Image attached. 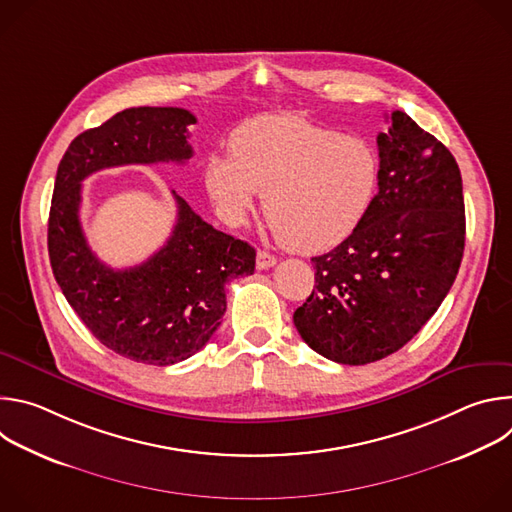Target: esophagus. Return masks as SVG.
Listing matches in <instances>:
<instances>
[{"label":"esophagus","instance_id":"34e87169","mask_svg":"<svg viewBox=\"0 0 512 512\" xmlns=\"http://www.w3.org/2000/svg\"><path fill=\"white\" fill-rule=\"evenodd\" d=\"M277 263V259L267 251H257V269H269Z\"/></svg>","mask_w":512,"mask_h":512}]
</instances>
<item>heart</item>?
Masks as SVG:
<instances>
[{"mask_svg": "<svg viewBox=\"0 0 512 512\" xmlns=\"http://www.w3.org/2000/svg\"><path fill=\"white\" fill-rule=\"evenodd\" d=\"M381 156L362 135L298 115H261L231 135V156H210L204 184L229 218L265 194V214L298 253H322L362 223L379 190Z\"/></svg>", "mask_w": 512, "mask_h": 512, "instance_id": "b5f03b06", "label": "heart"}]
</instances>
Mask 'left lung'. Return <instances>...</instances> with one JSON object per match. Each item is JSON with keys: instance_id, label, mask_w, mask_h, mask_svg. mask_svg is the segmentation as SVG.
Masks as SVG:
<instances>
[{"instance_id": "left-lung-1", "label": "left lung", "mask_w": 512, "mask_h": 512, "mask_svg": "<svg viewBox=\"0 0 512 512\" xmlns=\"http://www.w3.org/2000/svg\"><path fill=\"white\" fill-rule=\"evenodd\" d=\"M379 192L362 223L312 257L316 285L294 312L304 342L340 364H367L405 346L458 275L466 214L460 168L442 141L393 111L377 135Z\"/></svg>"}]
</instances>
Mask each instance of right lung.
<instances>
[{"label": "right lung", "mask_w": 512, "mask_h": 512, "mask_svg": "<svg viewBox=\"0 0 512 512\" xmlns=\"http://www.w3.org/2000/svg\"><path fill=\"white\" fill-rule=\"evenodd\" d=\"M178 107H131L70 141L50 204L48 255L66 302L113 352L154 367L190 358L221 326L227 281L255 271V249L212 229L174 192L178 221L166 245L127 269L101 263L87 245L79 208L83 180L127 164H184L192 158Z\"/></svg>", "instance_id": "add662e5"}]
</instances>
